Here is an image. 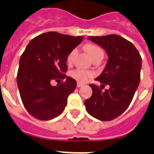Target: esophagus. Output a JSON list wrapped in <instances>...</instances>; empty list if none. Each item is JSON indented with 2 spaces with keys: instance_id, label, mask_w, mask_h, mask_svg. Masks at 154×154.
<instances>
[{
  "instance_id": "obj_1",
  "label": "esophagus",
  "mask_w": 154,
  "mask_h": 154,
  "mask_svg": "<svg viewBox=\"0 0 154 154\" xmlns=\"http://www.w3.org/2000/svg\"><path fill=\"white\" fill-rule=\"evenodd\" d=\"M83 85H84L82 84V83H80V82H77V86L78 87V88H79V87H82V86H83Z\"/></svg>"
}]
</instances>
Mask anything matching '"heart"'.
Masks as SVG:
<instances>
[{
	"label": "heart",
	"mask_w": 154,
	"mask_h": 154,
	"mask_svg": "<svg viewBox=\"0 0 154 154\" xmlns=\"http://www.w3.org/2000/svg\"><path fill=\"white\" fill-rule=\"evenodd\" d=\"M87 51L88 53L89 54V56L91 57V58L96 57L97 54L99 53H103L102 50H101L99 47H97V45H89V46L87 47ZM77 53V49H72V51L69 53V55L67 57V62L71 63L72 61V59L74 57L75 54ZM70 75L72 78H74L76 81H77L80 83H85L86 82L89 78H91L94 76V72H92V71H89V70H85L82 69H77L72 70V72H70Z\"/></svg>",
	"instance_id": "b5f03b06"
}]
</instances>
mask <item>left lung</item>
<instances>
[{
    "label": "left lung",
    "instance_id": "8db88e82",
    "mask_svg": "<svg viewBox=\"0 0 154 154\" xmlns=\"http://www.w3.org/2000/svg\"><path fill=\"white\" fill-rule=\"evenodd\" d=\"M89 39L102 47L109 57L103 72L95 80L104 86L109 85V89L102 92L96 85H89L93 95L85 101V109L97 119L111 121L130 105L140 83L142 60L136 47L121 36H90Z\"/></svg>",
    "mask_w": 154,
    "mask_h": 154
}]
</instances>
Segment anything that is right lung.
Here are the masks:
<instances>
[{"mask_svg":"<svg viewBox=\"0 0 154 154\" xmlns=\"http://www.w3.org/2000/svg\"><path fill=\"white\" fill-rule=\"evenodd\" d=\"M84 37L56 32L38 35L31 40L20 58L17 86L23 105L32 117L42 121L53 119L64 111L67 98L77 82L64 74L67 72L69 53ZM64 79L56 87L52 80Z\"/></svg>","mask_w":154,"mask_h":154,"instance_id":"right-lung-1","label":"right lung"}]
</instances>
